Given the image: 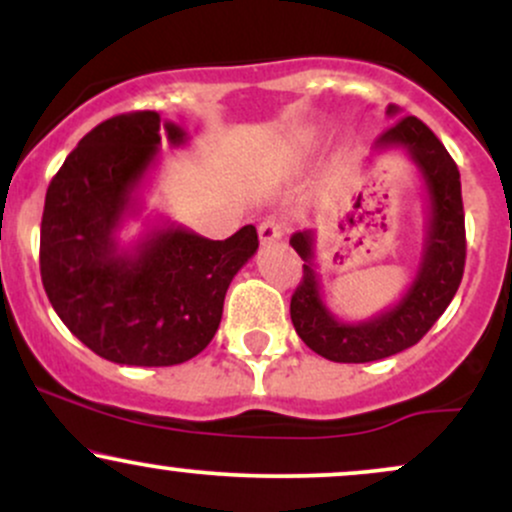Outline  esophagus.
Returning <instances> with one entry per match:
<instances>
[{
    "label": "esophagus",
    "instance_id": "34e87169",
    "mask_svg": "<svg viewBox=\"0 0 512 512\" xmlns=\"http://www.w3.org/2000/svg\"><path fill=\"white\" fill-rule=\"evenodd\" d=\"M257 233H260V243H262V245L276 243V240L284 238L286 223L281 221V219H276V216H269V219H264V221L260 223V228H257Z\"/></svg>",
    "mask_w": 512,
    "mask_h": 512
}]
</instances>
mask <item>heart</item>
Here are the masks:
<instances>
[{"mask_svg": "<svg viewBox=\"0 0 512 512\" xmlns=\"http://www.w3.org/2000/svg\"><path fill=\"white\" fill-rule=\"evenodd\" d=\"M313 132H303V134H298L296 139H293V144H291V156H301L305 149H310V144H313Z\"/></svg>", "mask_w": 512, "mask_h": 512, "instance_id": "b5f03b06", "label": "heart"}]
</instances>
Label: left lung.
I'll list each match as a JSON object with an SVG mask.
<instances>
[{"mask_svg": "<svg viewBox=\"0 0 512 512\" xmlns=\"http://www.w3.org/2000/svg\"><path fill=\"white\" fill-rule=\"evenodd\" d=\"M387 117H399L397 105H387ZM402 149L419 168L426 190V236L414 281L390 308L361 322H342L322 301L315 262V233L298 231L291 248L301 255L303 281L291 296V322L298 337L315 354L334 363H370L395 356L419 342L445 313L462 281L464 209L460 170L436 134L419 117L395 120L375 139V151Z\"/></svg>", "mask_w": 512, "mask_h": 512, "instance_id": "obj_1", "label": "left lung"}]
</instances>
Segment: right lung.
I'll use <instances>...</instances> for the list:
<instances>
[{"label":"right lung","instance_id":"add662e5","mask_svg":"<svg viewBox=\"0 0 512 512\" xmlns=\"http://www.w3.org/2000/svg\"><path fill=\"white\" fill-rule=\"evenodd\" d=\"M187 132L154 110L110 117L76 144L52 178L40 223V276L60 320L93 354L122 366H175L214 339L233 276L257 252L255 226L209 240L142 214V187L161 154Z\"/></svg>","mask_w":512,"mask_h":512}]
</instances>
